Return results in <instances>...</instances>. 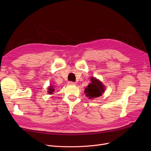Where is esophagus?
I'll return each mask as SVG.
<instances>
[{"mask_svg": "<svg viewBox=\"0 0 151 151\" xmlns=\"http://www.w3.org/2000/svg\"><path fill=\"white\" fill-rule=\"evenodd\" d=\"M68 85H72V86H73V85H76V83H74V82L69 81V82H68Z\"/></svg>", "mask_w": 151, "mask_h": 151, "instance_id": "esophagus-1", "label": "esophagus"}]
</instances>
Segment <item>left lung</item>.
I'll use <instances>...</instances> for the list:
<instances>
[{
  "label": "left lung",
  "instance_id": "left-lung-1",
  "mask_svg": "<svg viewBox=\"0 0 151 151\" xmlns=\"http://www.w3.org/2000/svg\"><path fill=\"white\" fill-rule=\"evenodd\" d=\"M91 83L86 87L84 93L89 99H93L102 95L104 92L105 87L101 81L95 77H91Z\"/></svg>",
  "mask_w": 151,
  "mask_h": 151
}]
</instances>
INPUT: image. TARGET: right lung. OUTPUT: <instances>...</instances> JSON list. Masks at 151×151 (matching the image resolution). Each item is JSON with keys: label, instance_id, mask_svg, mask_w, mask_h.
Listing matches in <instances>:
<instances>
[{"label": "right lung", "instance_id": "obj_1", "mask_svg": "<svg viewBox=\"0 0 151 151\" xmlns=\"http://www.w3.org/2000/svg\"><path fill=\"white\" fill-rule=\"evenodd\" d=\"M54 91H55V89L53 88V87L52 86H50L49 88H48V93L50 94H53V93L54 92Z\"/></svg>", "mask_w": 151, "mask_h": 151}]
</instances>
